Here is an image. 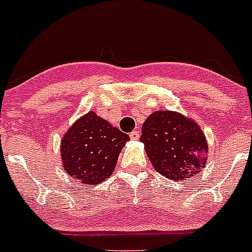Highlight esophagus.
<instances>
[{
  "instance_id": "obj_1",
  "label": "esophagus",
  "mask_w": 252,
  "mask_h": 252,
  "mask_svg": "<svg viewBox=\"0 0 252 252\" xmlns=\"http://www.w3.org/2000/svg\"><path fill=\"white\" fill-rule=\"evenodd\" d=\"M129 136L132 140H138L140 138V132L138 130H133V132H130Z\"/></svg>"
}]
</instances>
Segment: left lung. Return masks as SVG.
Wrapping results in <instances>:
<instances>
[{
  "mask_svg": "<svg viewBox=\"0 0 252 252\" xmlns=\"http://www.w3.org/2000/svg\"><path fill=\"white\" fill-rule=\"evenodd\" d=\"M140 141L155 171L169 180H189L206 167L204 133L194 120L179 112H153L142 124Z\"/></svg>",
  "mask_w": 252,
  "mask_h": 252,
  "instance_id": "obj_1",
  "label": "left lung"
}]
</instances>
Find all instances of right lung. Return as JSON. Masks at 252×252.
Returning <instances> with one entry per match:
<instances>
[{
    "instance_id": "right-lung-1",
    "label": "right lung",
    "mask_w": 252,
    "mask_h": 252,
    "mask_svg": "<svg viewBox=\"0 0 252 252\" xmlns=\"http://www.w3.org/2000/svg\"><path fill=\"white\" fill-rule=\"evenodd\" d=\"M120 132L94 111L88 112L69 126L61 144L64 171L87 185H95L110 177L126 141Z\"/></svg>"
}]
</instances>
